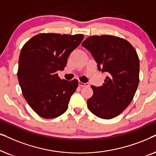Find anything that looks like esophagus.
Returning <instances> with one entry per match:
<instances>
[{"mask_svg":"<svg viewBox=\"0 0 156 156\" xmlns=\"http://www.w3.org/2000/svg\"><path fill=\"white\" fill-rule=\"evenodd\" d=\"M78 85H79L80 87H85V86H89V84L87 83H82L81 81L78 82Z\"/></svg>","mask_w":156,"mask_h":156,"instance_id":"34e87169","label":"esophagus"}]
</instances>
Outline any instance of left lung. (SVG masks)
I'll list each match as a JSON object with an SVG mask.
<instances>
[{"label":"left lung","mask_w":156,"mask_h":156,"mask_svg":"<svg viewBox=\"0 0 156 156\" xmlns=\"http://www.w3.org/2000/svg\"><path fill=\"white\" fill-rule=\"evenodd\" d=\"M82 45L93 55L99 71L108 75L102 86H91L89 111L103 119L115 118L128 106L138 88V54L128 41L113 36L88 37Z\"/></svg>","instance_id":"left-lung-1"}]
</instances>
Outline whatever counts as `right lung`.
<instances>
[{
    "label": "right lung",
    "instance_id": "right-lung-1",
    "mask_svg": "<svg viewBox=\"0 0 156 156\" xmlns=\"http://www.w3.org/2000/svg\"><path fill=\"white\" fill-rule=\"evenodd\" d=\"M83 40V34L41 33L22 48L18 82L27 103L41 117L56 118L67 110L78 81L61 80L56 72L64 70L70 53Z\"/></svg>",
    "mask_w": 156,
    "mask_h": 156
}]
</instances>
